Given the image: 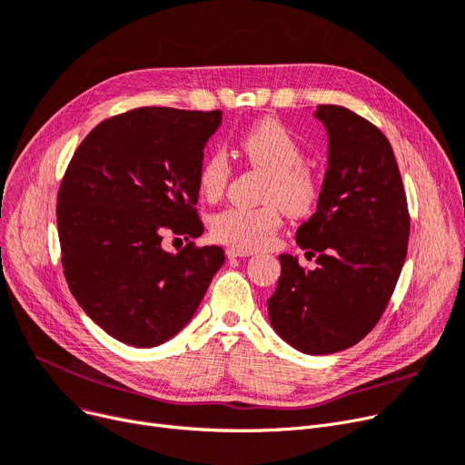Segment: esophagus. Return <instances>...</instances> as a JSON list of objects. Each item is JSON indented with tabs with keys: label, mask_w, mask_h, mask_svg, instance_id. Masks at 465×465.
Instances as JSON below:
<instances>
[{
	"label": "esophagus",
	"mask_w": 465,
	"mask_h": 465,
	"mask_svg": "<svg viewBox=\"0 0 465 465\" xmlns=\"http://www.w3.org/2000/svg\"><path fill=\"white\" fill-rule=\"evenodd\" d=\"M252 254H254L252 251L237 249V247H230V249H226V256H228V258H247V256H252Z\"/></svg>",
	"instance_id": "1"
}]
</instances>
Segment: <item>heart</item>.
Returning a JSON list of instances; mask_svg holds the SVG:
<instances>
[{
	"label": "heart",
	"instance_id": "obj_1",
	"mask_svg": "<svg viewBox=\"0 0 465 465\" xmlns=\"http://www.w3.org/2000/svg\"><path fill=\"white\" fill-rule=\"evenodd\" d=\"M249 165L270 173L262 207H230L211 218V235L226 245L256 251L272 242L282 224V209L292 218L311 214L319 203L321 184L309 167L300 141L277 118H263L239 139ZM232 165L224 151H211L198 171V188L207 202L226 193Z\"/></svg>",
	"mask_w": 465,
	"mask_h": 465
}]
</instances>
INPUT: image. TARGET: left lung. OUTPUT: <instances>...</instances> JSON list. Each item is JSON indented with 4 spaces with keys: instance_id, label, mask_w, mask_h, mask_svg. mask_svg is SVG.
<instances>
[{
    "instance_id": "1",
    "label": "left lung",
    "mask_w": 465,
    "mask_h": 465,
    "mask_svg": "<svg viewBox=\"0 0 465 465\" xmlns=\"http://www.w3.org/2000/svg\"><path fill=\"white\" fill-rule=\"evenodd\" d=\"M328 169L316 213L298 245L316 270L281 254L267 311L275 331L305 354H333L368 335L394 294L407 256L411 218L398 162L384 134L341 105H319Z\"/></svg>"
}]
</instances>
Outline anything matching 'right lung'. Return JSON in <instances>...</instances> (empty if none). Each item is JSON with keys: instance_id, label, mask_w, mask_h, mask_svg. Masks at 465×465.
I'll return each mask as SVG.
<instances>
[{"instance_id": "right-lung-1", "label": "right lung", "mask_w": 465, "mask_h": 465, "mask_svg": "<svg viewBox=\"0 0 465 465\" xmlns=\"http://www.w3.org/2000/svg\"><path fill=\"white\" fill-rule=\"evenodd\" d=\"M220 111L139 107L100 122L73 154L58 190L62 267L71 294L111 337L156 347L200 307L224 251L200 237L198 171Z\"/></svg>"}]
</instances>
